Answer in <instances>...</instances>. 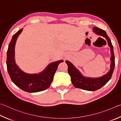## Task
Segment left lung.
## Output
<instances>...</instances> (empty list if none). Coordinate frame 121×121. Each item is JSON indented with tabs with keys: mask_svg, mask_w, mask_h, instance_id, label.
Segmentation results:
<instances>
[{
	"mask_svg": "<svg viewBox=\"0 0 121 121\" xmlns=\"http://www.w3.org/2000/svg\"><path fill=\"white\" fill-rule=\"evenodd\" d=\"M93 31L99 35L104 37L108 42V44L111 48V69L109 72L102 77L98 78H86L83 77L79 71L74 67L71 62L65 61L68 65V73L71 76L72 85L76 88H80L88 91H95L102 88L111 79L115 67V56H114L113 47L111 41L107 35L106 32L97 27H94Z\"/></svg>",
	"mask_w": 121,
	"mask_h": 121,
	"instance_id": "left-lung-1",
	"label": "left lung"
}]
</instances>
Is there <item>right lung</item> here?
I'll return each mask as SVG.
<instances>
[{"instance_id":"right-lung-1","label":"right lung","mask_w":121,"mask_h":121,"mask_svg":"<svg viewBox=\"0 0 121 121\" xmlns=\"http://www.w3.org/2000/svg\"><path fill=\"white\" fill-rule=\"evenodd\" d=\"M23 29L13 35L9 44L7 52V71L12 82L23 91L28 93H36L49 88L59 65L63 62L60 60L51 63L39 74H28L23 72L15 64V45L16 39Z\"/></svg>"}]
</instances>
